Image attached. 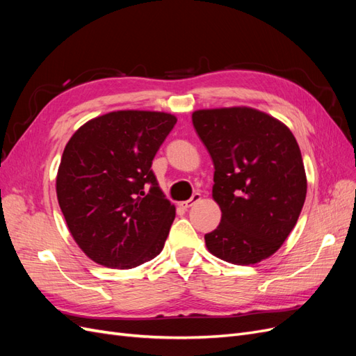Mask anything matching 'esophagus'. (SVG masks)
Returning a JSON list of instances; mask_svg holds the SVG:
<instances>
[{"instance_id": "1", "label": "esophagus", "mask_w": 356, "mask_h": 356, "mask_svg": "<svg viewBox=\"0 0 356 356\" xmlns=\"http://www.w3.org/2000/svg\"><path fill=\"white\" fill-rule=\"evenodd\" d=\"M200 199H202L200 193H195V195L191 196V199H188L187 202H181V207L184 208V209H188V208H191V207H193V204H196Z\"/></svg>"}]
</instances>
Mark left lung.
I'll list each match as a JSON object with an SVG mask.
<instances>
[{
    "label": "left lung",
    "instance_id": "obj_1",
    "mask_svg": "<svg viewBox=\"0 0 356 356\" xmlns=\"http://www.w3.org/2000/svg\"><path fill=\"white\" fill-rule=\"evenodd\" d=\"M213 161L212 199L221 222L204 234L208 251L250 266L273 255L303 209L306 170L293 132L251 106L197 110L191 114Z\"/></svg>",
    "mask_w": 356,
    "mask_h": 356
}]
</instances>
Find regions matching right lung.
<instances>
[{
    "mask_svg": "<svg viewBox=\"0 0 356 356\" xmlns=\"http://www.w3.org/2000/svg\"><path fill=\"white\" fill-rule=\"evenodd\" d=\"M175 123L163 111L120 110L92 118L70 138L56 196L71 236L92 261L134 268L163 250L175 207L149 168Z\"/></svg>",
    "mask_w": 356,
    "mask_h": 356,
    "instance_id": "obj_1",
    "label": "right lung"
}]
</instances>
